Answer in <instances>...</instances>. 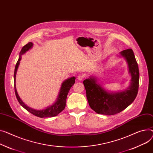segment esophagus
Listing matches in <instances>:
<instances>
[{
  "mask_svg": "<svg viewBox=\"0 0 153 153\" xmlns=\"http://www.w3.org/2000/svg\"><path fill=\"white\" fill-rule=\"evenodd\" d=\"M77 78V80H78L81 81V80H82L84 79V75H79Z\"/></svg>",
  "mask_w": 153,
  "mask_h": 153,
  "instance_id": "34e87169",
  "label": "esophagus"
}]
</instances>
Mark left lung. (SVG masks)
<instances>
[{"label": "left lung", "mask_w": 153, "mask_h": 153, "mask_svg": "<svg viewBox=\"0 0 153 153\" xmlns=\"http://www.w3.org/2000/svg\"><path fill=\"white\" fill-rule=\"evenodd\" d=\"M128 65L131 79L128 87L124 91L112 92L98 83L97 78L90 76L84 80L87 98L90 107L98 114L114 115L120 113L133 103L139 87V70L133 50L130 48L120 52Z\"/></svg>", "instance_id": "obj_1"}]
</instances>
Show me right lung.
Masks as SVG:
<instances>
[{
	"mask_svg": "<svg viewBox=\"0 0 153 153\" xmlns=\"http://www.w3.org/2000/svg\"><path fill=\"white\" fill-rule=\"evenodd\" d=\"M33 46V44L32 42H29L26 45H25L22 49L21 52H19V58L18 62L16 64L15 68V72H14V87H15V92L16 97V98L18 101L19 104L21 105L25 109H26L29 113L33 114V115L39 117H54L57 116L59 113H60L65 108L66 106V100L67 98V95L68 94L69 91L74 84L75 83V77H70L67 79L65 81L61 86L59 92L57 97V98L55 101V102L50 106L47 107L45 109L42 110H37L33 109L32 108H30L27 106L23 101L20 98L18 94L16 88V74L17 72V69L20 63V61L22 59V56L25 54L26 52L30 48H32Z\"/></svg>",
	"mask_w": 153,
	"mask_h": 153,
	"instance_id": "add662e5",
	"label": "right lung"
}]
</instances>
